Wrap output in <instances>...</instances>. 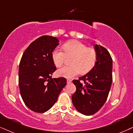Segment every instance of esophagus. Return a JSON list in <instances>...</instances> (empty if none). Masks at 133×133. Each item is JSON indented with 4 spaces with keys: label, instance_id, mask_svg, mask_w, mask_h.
I'll return each instance as SVG.
<instances>
[{
    "label": "esophagus",
    "instance_id": "obj_1",
    "mask_svg": "<svg viewBox=\"0 0 133 133\" xmlns=\"http://www.w3.org/2000/svg\"><path fill=\"white\" fill-rule=\"evenodd\" d=\"M66 82H67V83H68V84H70V83H71V80L70 79H67Z\"/></svg>",
    "mask_w": 133,
    "mask_h": 133
}]
</instances>
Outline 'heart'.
Wrapping results in <instances>:
<instances>
[{
	"instance_id": "obj_1",
	"label": "heart",
	"mask_w": 133,
	"mask_h": 133,
	"mask_svg": "<svg viewBox=\"0 0 133 133\" xmlns=\"http://www.w3.org/2000/svg\"><path fill=\"white\" fill-rule=\"evenodd\" d=\"M63 49L57 47L54 50L52 57L57 67L63 65L66 56H73L71 65L62 67L57 70L58 76L73 78L81 73H87L94 66L97 54L94 49L88 48L84 44L78 41H70L63 44Z\"/></svg>"
}]
</instances>
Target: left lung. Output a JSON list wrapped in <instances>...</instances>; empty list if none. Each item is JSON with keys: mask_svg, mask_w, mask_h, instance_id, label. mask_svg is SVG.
<instances>
[{"mask_svg": "<svg viewBox=\"0 0 133 133\" xmlns=\"http://www.w3.org/2000/svg\"><path fill=\"white\" fill-rule=\"evenodd\" d=\"M97 61L89 73L74 79L76 91L72 96L76 109L85 115L97 112L107 99L112 83V58L105 47L96 44ZM80 81H83V85Z\"/></svg>", "mask_w": 133, "mask_h": 133, "instance_id": "8db88e82", "label": "left lung"}]
</instances>
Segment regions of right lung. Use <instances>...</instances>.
<instances>
[{
    "label": "right lung",
    "mask_w": 133,
    "mask_h": 133,
    "mask_svg": "<svg viewBox=\"0 0 133 133\" xmlns=\"http://www.w3.org/2000/svg\"><path fill=\"white\" fill-rule=\"evenodd\" d=\"M58 42L55 37L42 36L31 43L21 57L18 71L20 94L33 112L49 110L66 84V78H52L56 70L52 54Z\"/></svg>",
    "instance_id": "1"
}]
</instances>
